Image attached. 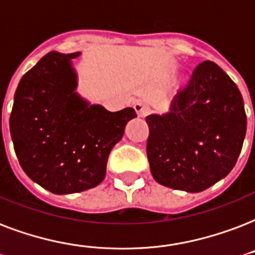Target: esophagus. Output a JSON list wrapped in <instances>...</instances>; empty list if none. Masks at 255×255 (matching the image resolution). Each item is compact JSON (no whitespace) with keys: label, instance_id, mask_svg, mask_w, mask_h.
I'll return each mask as SVG.
<instances>
[{"label":"esophagus","instance_id":"1","mask_svg":"<svg viewBox=\"0 0 255 255\" xmlns=\"http://www.w3.org/2000/svg\"><path fill=\"white\" fill-rule=\"evenodd\" d=\"M133 108H135L136 115H137L139 118H145V116L149 114V107L147 106L145 103H135V104H133Z\"/></svg>","mask_w":255,"mask_h":255}]
</instances>
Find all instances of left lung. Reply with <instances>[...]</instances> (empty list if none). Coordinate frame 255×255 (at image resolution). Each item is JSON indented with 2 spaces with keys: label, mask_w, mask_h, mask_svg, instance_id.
I'll list each match as a JSON object with an SVG mask.
<instances>
[{
  "label": "left lung",
  "mask_w": 255,
  "mask_h": 255,
  "mask_svg": "<svg viewBox=\"0 0 255 255\" xmlns=\"http://www.w3.org/2000/svg\"><path fill=\"white\" fill-rule=\"evenodd\" d=\"M147 158L156 182L199 192L225 178L246 135L244 99L236 83L213 61L198 65L168 114L145 118Z\"/></svg>",
  "instance_id": "left-lung-1"
}]
</instances>
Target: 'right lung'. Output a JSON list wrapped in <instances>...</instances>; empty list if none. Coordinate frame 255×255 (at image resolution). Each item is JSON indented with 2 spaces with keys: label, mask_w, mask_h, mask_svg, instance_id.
Segmentation results:
<instances>
[{
  "label": "right lung",
  "mask_w": 255,
  "mask_h": 255,
  "mask_svg": "<svg viewBox=\"0 0 255 255\" xmlns=\"http://www.w3.org/2000/svg\"><path fill=\"white\" fill-rule=\"evenodd\" d=\"M69 54L49 52L22 76L11 108L10 135L25 174L53 194L100 183L111 149L122 139L133 108L110 112L75 92Z\"/></svg>",
  "instance_id": "add662e5"
}]
</instances>
